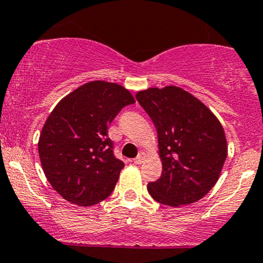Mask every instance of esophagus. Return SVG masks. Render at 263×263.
<instances>
[{"label": "esophagus", "instance_id": "34e87169", "mask_svg": "<svg viewBox=\"0 0 263 263\" xmlns=\"http://www.w3.org/2000/svg\"><path fill=\"white\" fill-rule=\"evenodd\" d=\"M145 158H147V156H145L143 152H141V153L135 158L134 162H135V164H142L145 160Z\"/></svg>", "mask_w": 263, "mask_h": 263}]
</instances>
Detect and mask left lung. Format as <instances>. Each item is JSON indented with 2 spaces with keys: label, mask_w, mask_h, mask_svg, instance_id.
<instances>
[{
  "label": "left lung",
  "mask_w": 263,
  "mask_h": 263,
  "mask_svg": "<svg viewBox=\"0 0 263 263\" xmlns=\"http://www.w3.org/2000/svg\"><path fill=\"white\" fill-rule=\"evenodd\" d=\"M157 128L162 176L148 183L159 203L180 207L204 197L216 185L228 156L222 123L197 98L175 85L137 91Z\"/></svg>",
  "instance_id": "1"
}]
</instances>
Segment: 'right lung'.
Here are the masks:
<instances>
[{"instance_id":"right-lung-1","label":"right lung","mask_w":263,"mask_h":263,"mask_svg":"<svg viewBox=\"0 0 263 263\" xmlns=\"http://www.w3.org/2000/svg\"><path fill=\"white\" fill-rule=\"evenodd\" d=\"M134 103L122 85L91 81L60 100L50 114L37 151L47 181L66 201L89 207L115 189L125 164L114 156L107 126Z\"/></svg>"}]
</instances>
